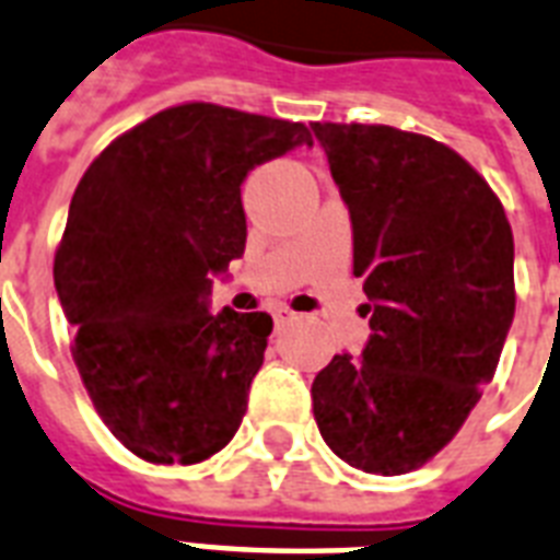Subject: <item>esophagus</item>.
Listing matches in <instances>:
<instances>
[{
	"label": "esophagus",
	"instance_id": "34e87169",
	"mask_svg": "<svg viewBox=\"0 0 560 560\" xmlns=\"http://www.w3.org/2000/svg\"><path fill=\"white\" fill-rule=\"evenodd\" d=\"M294 318V312L289 310V306H277L275 310V324L280 327V324H285V320H292Z\"/></svg>",
	"mask_w": 560,
	"mask_h": 560
}]
</instances>
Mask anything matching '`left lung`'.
Segmentation results:
<instances>
[{"mask_svg": "<svg viewBox=\"0 0 560 560\" xmlns=\"http://www.w3.org/2000/svg\"><path fill=\"white\" fill-rule=\"evenodd\" d=\"M353 224L371 339L312 383L320 438L365 474L444 450L491 383L514 320V236L462 154L392 125L312 122Z\"/></svg>", "mask_w": 560, "mask_h": 560, "instance_id": "left-lung-1", "label": "left lung"}]
</instances>
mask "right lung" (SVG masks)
Masks as SVG:
<instances>
[{
	"label": "right lung",
	"mask_w": 560,
	"mask_h": 560,
	"mask_svg": "<svg viewBox=\"0 0 560 560\" xmlns=\"http://www.w3.org/2000/svg\"><path fill=\"white\" fill-rule=\"evenodd\" d=\"M312 145L303 122L189 102L116 137L81 177L55 254L72 359L98 418L151 465H198L248 409L271 315L210 312L245 254L242 180Z\"/></svg>",
	"instance_id": "1"
}]
</instances>
